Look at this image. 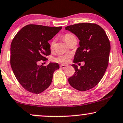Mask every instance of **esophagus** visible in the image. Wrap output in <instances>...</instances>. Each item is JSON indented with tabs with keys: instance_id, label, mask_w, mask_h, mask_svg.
Segmentation results:
<instances>
[{
	"instance_id": "obj_1",
	"label": "esophagus",
	"mask_w": 123,
	"mask_h": 123,
	"mask_svg": "<svg viewBox=\"0 0 123 123\" xmlns=\"http://www.w3.org/2000/svg\"><path fill=\"white\" fill-rule=\"evenodd\" d=\"M66 65L62 64V65H60V68H62V69H65V68H66Z\"/></svg>"
}]
</instances>
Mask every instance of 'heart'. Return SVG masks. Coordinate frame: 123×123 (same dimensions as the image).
<instances>
[{"instance_id":"b5f03b06","label":"heart","mask_w":123,"mask_h":123,"mask_svg":"<svg viewBox=\"0 0 123 123\" xmlns=\"http://www.w3.org/2000/svg\"><path fill=\"white\" fill-rule=\"evenodd\" d=\"M63 38L66 43L68 44L72 39H74V38H75L76 37H75L73 34H72L67 33L63 35ZM54 45V41H53L51 43V49H53ZM70 57H71V54H63V55H60L58 56L57 58H55L54 59V61L56 62H60V63H67L69 61V58H70Z\"/></svg>"}]
</instances>
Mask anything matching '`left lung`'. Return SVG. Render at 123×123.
Masks as SVG:
<instances>
[{"label":"left lung","mask_w":123,"mask_h":123,"mask_svg":"<svg viewBox=\"0 0 123 123\" xmlns=\"http://www.w3.org/2000/svg\"><path fill=\"white\" fill-rule=\"evenodd\" d=\"M65 29L80 40L73 62H85L80 69L75 64L72 65L75 73L68 81L78 91H88L97 85L104 76L108 65L109 40L104 29L94 23H78L67 26Z\"/></svg>","instance_id":"8db88e82"}]
</instances>
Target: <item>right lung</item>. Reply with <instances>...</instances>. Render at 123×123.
Instances as JSON below:
<instances>
[{
    "label": "right lung",
    "mask_w": 123,
    "mask_h": 123,
    "mask_svg": "<svg viewBox=\"0 0 123 123\" xmlns=\"http://www.w3.org/2000/svg\"><path fill=\"white\" fill-rule=\"evenodd\" d=\"M62 28L28 25L14 37L10 49V63L16 78L26 91L38 94L51 84L54 71L60 68L58 63L50 62L47 66L37 63L47 60L46 57L51 53L48 41Z\"/></svg>",
    "instance_id": "1"
}]
</instances>
